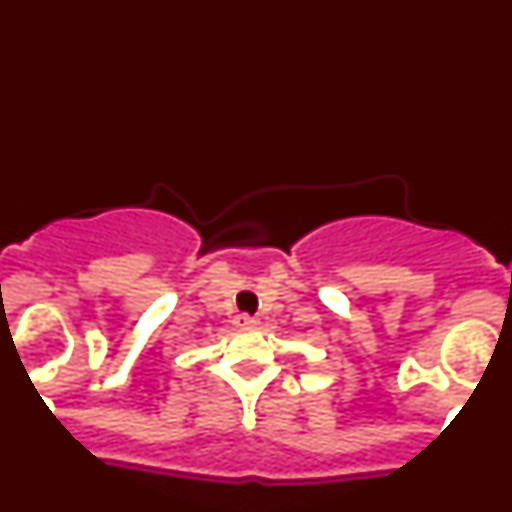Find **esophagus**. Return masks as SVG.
<instances>
[{
  "instance_id": "1",
  "label": "esophagus",
  "mask_w": 512,
  "mask_h": 512,
  "mask_svg": "<svg viewBox=\"0 0 512 512\" xmlns=\"http://www.w3.org/2000/svg\"><path fill=\"white\" fill-rule=\"evenodd\" d=\"M235 327H239V329H248V327H255L257 324V318H253V315H248V313H239V315H235Z\"/></svg>"
}]
</instances>
